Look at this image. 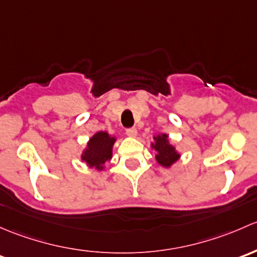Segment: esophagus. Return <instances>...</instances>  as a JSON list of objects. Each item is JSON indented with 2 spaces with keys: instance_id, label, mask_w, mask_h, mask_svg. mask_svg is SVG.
<instances>
[{
  "instance_id": "34e87169",
  "label": "esophagus",
  "mask_w": 257,
  "mask_h": 257,
  "mask_svg": "<svg viewBox=\"0 0 257 257\" xmlns=\"http://www.w3.org/2000/svg\"><path fill=\"white\" fill-rule=\"evenodd\" d=\"M126 135H127L128 137H136L137 136V130L135 127L127 128V130H126Z\"/></svg>"
}]
</instances>
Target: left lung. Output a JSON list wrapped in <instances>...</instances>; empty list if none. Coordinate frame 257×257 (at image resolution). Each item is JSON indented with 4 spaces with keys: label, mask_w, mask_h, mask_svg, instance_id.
I'll return each mask as SVG.
<instances>
[{
    "label": "left lung",
    "mask_w": 257,
    "mask_h": 257,
    "mask_svg": "<svg viewBox=\"0 0 257 257\" xmlns=\"http://www.w3.org/2000/svg\"><path fill=\"white\" fill-rule=\"evenodd\" d=\"M153 140H155V144L151 145V147L155 148V151L157 152V155H156V161H157L162 167L169 168L174 162L178 161L181 155L177 152L176 147L171 145V142H169L168 140V135H157V136L153 137Z\"/></svg>",
    "instance_id": "obj_1"
}]
</instances>
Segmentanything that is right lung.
<instances>
[{"instance_id": "add662e5", "label": "right lung", "mask_w": 257, "mask_h": 257, "mask_svg": "<svg viewBox=\"0 0 257 257\" xmlns=\"http://www.w3.org/2000/svg\"><path fill=\"white\" fill-rule=\"evenodd\" d=\"M115 141V137L110 136L107 132H96L89 140L88 146L83 151L81 161H84L90 168L102 171L105 163L112 157V146Z\"/></svg>"}]
</instances>
